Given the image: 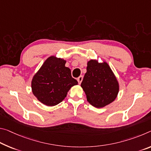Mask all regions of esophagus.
<instances>
[{
  "instance_id": "1",
  "label": "esophagus",
  "mask_w": 151,
  "mask_h": 151,
  "mask_svg": "<svg viewBox=\"0 0 151 151\" xmlns=\"http://www.w3.org/2000/svg\"><path fill=\"white\" fill-rule=\"evenodd\" d=\"M83 76H80L79 77L77 78V81H78V84H81V82H82V81H83Z\"/></svg>"
}]
</instances>
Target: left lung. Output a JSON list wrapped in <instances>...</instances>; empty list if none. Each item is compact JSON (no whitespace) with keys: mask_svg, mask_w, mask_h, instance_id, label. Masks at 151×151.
Returning a JSON list of instances; mask_svg holds the SVG:
<instances>
[{"mask_svg":"<svg viewBox=\"0 0 151 151\" xmlns=\"http://www.w3.org/2000/svg\"><path fill=\"white\" fill-rule=\"evenodd\" d=\"M81 86L88 102L97 108L114 101L119 91L118 81L107 63H99L95 60L87 63V73Z\"/></svg>","mask_w":151,"mask_h":151,"instance_id":"left-lung-1","label":"left lung"}]
</instances>
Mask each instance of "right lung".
Segmentation results:
<instances>
[{"instance_id":"right-lung-1","label":"right lung","mask_w":151,"mask_h":151,"mask_svg":"<svg viewBox=\"0 0 151 151\" xmlns=\"http://www.w3.org/2000/svg\"><path fill=\"white\" fill-rule=\"evenodd\" d=\"M65 64L63 59L50 56L33 76L32 92L45 106H54L60 104L66 97L69 89L78 84Z\"/></svg>"}]
</instances>
